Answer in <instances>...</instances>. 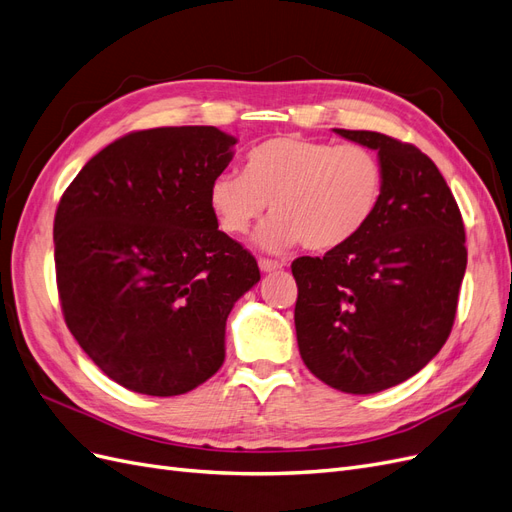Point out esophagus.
Masks as SVG:
<instances>
[{"mask_svg": "<svg viewBox=\"0 0 512 512\" xmlns=\"http://www.w3.org/2000/svg\"><path fill=\"white\" fill-rule=\"evenodd\" d=\"M285 263L283 261H274V259H259V270L261 272H276L283 268Z\"/></svg>", "mask_w": 512, "mask_h": 512, "instance_id": "34e87169", "label": "esophagus"}]
</instances>
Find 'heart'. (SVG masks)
Masks as SVG:
<instances>
[{"label": "heart", "instance_id": "obj_1", "mask_svg": "<svg viewBox=\"0 0 512 512\" xmlns=\"http://www.w3.org/2000/svg\"><path fill=\"white\" fill-rule=\"evenodd\" d=\"M385 168L370 148L276 136L253 146L244 174L221 172L208 189L210 210L229 236L249 234L270 204L257 242L283 251H336L355 240L383 202Z\"/></svg>", "mask_w": 512, "mask_h": 512}]
</instances>
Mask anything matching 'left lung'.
I'll return each mask as SVG.
<instances>
[{
  "mask_svg": "<svg viewBox=\"0 0 512 512\" xmlns=\"http://www.w3.org/2000/svg\"><path fill=\"white\" fill-rule=\"evenodd\" d=\"M385 168L374 219L323 257H298L295 334L306 368L344 393L404 383L447 342L468 251L461 212L436 163L376 131L334 129Z\"/></svg>",
  "mask_w": 512,
  "mask_h": 512,
  "instance_id": "left-lung-1",
  "label": "left lung"
}]
</instances>
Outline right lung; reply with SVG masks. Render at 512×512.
Instances as JSON below:
<instances>
[{
  "label": "right lung",
  "instance_id": "1",
  "mask_svg": "<svg viewBox=\"0 0 512 512\" xmlns=\"http://www.w3.org/2000/svg\"><path fill=\"white\" fill-rule=\"evenodd\" d=\"M236 142L204 125L134 131L89 159L61 197L63 317L125 389L170 398L223 366L229 312L261 278L208 202Z\"/></svg>",
  "mask_w": 512,
  "mask_h": 512
}]
</instances>
